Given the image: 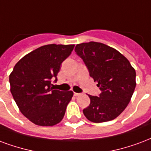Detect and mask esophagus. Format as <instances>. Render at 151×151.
<instances>
[{"instance_id": "1", "label": "esophagus", "mask_w": 151, "mask_h": 151, "mask_svg": "<svg viewBox=\"0 0 151 151\" xmlns=\"http://www.w3.org/2000/svg\"><path fill=\"white\" fill-rule=\"evenodd\" d=\"M81 95V93H74V96L76 97H78V96H80Z\"/></svg>"}]
</instances>
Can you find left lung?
Masks as SVG:
<instances>
[{"mask_svg": "<svg viewBox=\"0 0 151 151\" xmlns=\"http://www.w3.org/2000/svg\"><path fill=\"white\" fill-rule=\"evenodd\" d=\"M74 50L101 91L99 97L89 95L90 104L83 110L84 115L95 123L114 119L127 108L134 93L135 70L118 50L100 42L78 44Z\"/></svg>", "mask_w": 151, "mask_h": 151, "instance_id": "obj_1", "label": "left lung"}]
</instances>
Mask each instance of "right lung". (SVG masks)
Segmentation results:
<instances>
[{"label":"right lung","instance_id":"right-lung-1","mask_svg":"<svg viewBox=\"0 0 151 151\" xmlns=\"http://www.w3.org/2000/svg\"><path fill=\"white\" fill-rule=\"evenodd\" d=\"M74 45H46L24 56L9 75L10 91L19 110L33 123L53 127L64 118L73 91L51 87Z\"/></svg>","mask_w":151,"mask_h":151}]
</instances>
